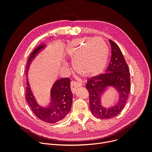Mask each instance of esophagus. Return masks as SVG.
I'll use <instances>...</instances> for the list:
<instances>
[{"instance_id": "esophagus-1", "label": "esophagus", "mask_w": 152, "mask_h": 152, "mask_svg": "<svg viewBox=\"0 0 152 152\" xmlns=\"http://www.w3.org/2000/svg\"><path fill=\"white\" fill-rule=\"evenodd\" d=\"M82 83L76 82V81H72L70 85H71V90L73 93H76V90L78 87H80V86H82Z\"/></svg>"}]
</instances>
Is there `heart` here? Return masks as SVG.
Instances as JSON below:
<instances>
[{"label":"heart","instance_id":"obj_1","mask_svg":"<svg viewBox=\"0 0 152 152\" xmlns=\"http://www.w3.org/2000/svg\"><path fill=\"white\" fill-rule=\"evenodd\" d=\"M67 54L78 73L86 77H94L105 70L109 48L100 38H77L70 42Z\"/></svg>","mask_w":152,"mask_h":152}]
</instances>
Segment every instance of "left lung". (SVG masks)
<instances>
[{"instance_id":"obj_1","label":"left lung","mask_w":152,"mask_h":152,"mask_svg":"<svg viewBox=\"0 0 152 152\" xmlns=\"http://www.w3.org/2000/svg\"><path fill=\"white\" fill-rule=\"evenodd\" d=\"M112 55L104 74L92 77L87 81L86 88L90 94V107L92 114L102 119L111 118L120 113L124 107L131 91V80L127 64L119 47L110 39ZM114 88L118 99L111 105L102 99L107 91Z\"/></svg>"}]
</instances>
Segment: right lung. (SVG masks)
I'll return each instance as SVG.
<instances>
[{
	"label": "right lung",
	"instance_id": "add662e5",
	"mask_svg": "<svg viewBox=\"0 0 152 152\" xmlns=\"http://www.w3.org/2000/svg\"><path fill=\"white\" fill-rule=\"evenodd\" d=\"M47 47L46 43H41L28 58L26 68L27 86L25 97L37 117L48 123H55L63 120L71 110L73 94L70 88V80L68 77L56 80L50 90L49 100L46 104H41L38 102L28 80V72L32 62Z\"/></svg>",
	"mask_w": 152,
	"mask_h": 152
}]
</instances>
